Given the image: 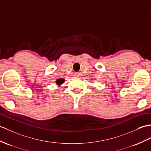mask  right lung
Wrapping results in <instances>:
<instances>
[{
  "instance_id": "obj_1",
  "label": "right lung",
  "mask_w": 151,
  "mask_h": 151,
  "mask_svg": "<svg viewBox=\"0 0 151 151\" xmlns=\"http://www.w3.org/2000/svg\"><path fill=\"white\" fill-rule=\"evenodd\" d=\"M63 80H61H61H58V81H57V84H62V83H63Z\"/></svg>"
}]
</instances>
